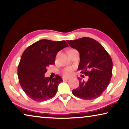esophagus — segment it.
<instances>
[{
    "instance_id": "esophagus-1",
    "label": "esophagus",
    "mask_w": 129,
    "mask_h": 129,
    "mask_svg": "<svg viewBox=\"0 0 129 129\" xmlns=\"http://www.w3.org/2000/svg\"><path fill=\"white\" fill-rule=\"evenodd\" d=\"M62 79H63V81H65V80H69V78H66V77H63Z\"/></svg>"
}]
</instances>
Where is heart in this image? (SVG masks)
I'll return each instance as SVG.
<instances>
[{
	"instance_id": "1",
	"label": "heart",
	"mask_w": 129,
	"mask_h": 129,
	"mask_svg": "<svg viewBox=\"0 0 129 129\" xmlns=\"http://www.w3.org/2000/svg\"><path fill=\"white\" fill-rule=\"evenodd\" d=\"M73 71V68L71 66L66 67V68L64 69V70L63 71V73L64 74V76H70L71 75Z\"/></svg>"
}]
</instances>
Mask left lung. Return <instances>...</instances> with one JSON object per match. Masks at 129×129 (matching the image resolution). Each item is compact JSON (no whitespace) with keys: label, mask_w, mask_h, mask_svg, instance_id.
<instances>
[{"label":"left lung","mask_w":129,"mask_h":129,"mask_svg":"<svg viewBox=\"0 0 129 129\" xmlns=\"http://www.w3.org/2000/svg\"><path fill=\"white\" fill-rule=\"evenodd\" d=\"M67 42L80 53L78 70L88 76L87 81L78 78L80 80L79 87L72 90L73 94L84 100L99 98L107 88L111 79V58L101 44L89 37L67 40Z\"/></svg>","instance_id":"1"}]
</instances>
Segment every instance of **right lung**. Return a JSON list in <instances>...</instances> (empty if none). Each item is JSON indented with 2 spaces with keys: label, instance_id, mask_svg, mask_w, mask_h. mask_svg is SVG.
<instances>
[{
  "label": "right lung",
  "instance_id": "obj_1",
  "mask_svg": "<svg viewBox=\"0 0 129 129\" xmlns=\"http://www.w3.org/2000/svg\"><path fill=\"white\" fill-rule=\"evenodd\" d=\"M65 41L40 40L25 49L18 66V77L23 90L36 102H44L53 98L58 86L63 81L56 75L55 78L45 77L50 64L55 63L57 53L68 47Z\"/></svg>",
  "mask_w": 129,
  "mask_h": 129
}]
</instances>
